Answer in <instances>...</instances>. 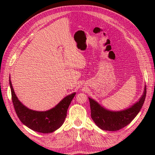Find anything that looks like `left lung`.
<instances>
[{"label":"left lung","mask_w":155,"mask_h":155,"mask_svg":"<svg viewBox=\"0 0 155 155\" xmlns=\"http://www.w3.org/2000/svg\"><path fill=\"white\" fill-rule=\"evenodd\" d=\"M147 87L139 101L130 107L123 110L112 111L102 107L96 101L88 98L90 101L91 118L101 129L116 131L126 127L139 114L146 98Z\"/></svg>","instance_id":"8db88e82"}]
</instances>
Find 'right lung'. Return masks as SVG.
Listing matches in <instances>:
<instances>
[{
  "label": "right lung",
  "instance_id": "add662e5",
  "mask_svg": "<svg viewBox=\"0 0 155 155\" xmlns=\"http://www.w3.org/2000/svg\"><path fill=\"white\" fill-rule=\"evenodd\" d=\"M12 101L16 113L18 118L25 126L36 132L51 133L60 128L67 117L68 108L76 93L65 97L58 104L50 110L37 111L29 109L20 101L13 89L9 77Z\"/></svg>",
  "mask_w": 155,
  "mask_h": 155
}]
</instances>
